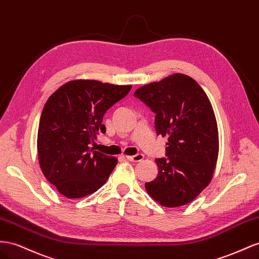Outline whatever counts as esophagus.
Here are the masks:
<instances>
[{
    "label": "esophagus",
    "mask_w": 259,
    "mask_h": 259,
    "mask_svg": "<svg viewBox=\"0 0 259 259\" xmlns=\"http://www.w3.org/2000/svg\"><path fill=\"white\" fill-rule=\"evenodd\" d=\"M145 158V156L143 153H137L135 156H126V159L128 161H133V162H139L142 161V160Z\"/></svg>",
    "instance_id": "obj_1"
}]
</instances>
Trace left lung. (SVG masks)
Masks as SVG:
<instances>
[{
  "mask_svg": "<svg viewBox=\"0 0 259 259\" xmlns=\"http://www.w3.org/2000/svg\"><path fill=\"white\" fill-rule=\"evenodd\" d=\"M134 95L156 113L158 135L167 137V158L155 160L158 177L145 183L146 191L163 207L184 206L210 183L218 160L211 102L196 80L182 73L147 83Z\"/></svg>",
  "mask_w": 259,
  "mask_h": 259,
  "instance_id": "1",
  "label": "left lung"
}]
</instances>
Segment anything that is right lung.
<instances>
[{"instance_id":"1","label":"right lung","mask_w":259,"mask_h":259,"mask_svg":"<svg viewBox=\"0 0 259 259\" xmlns=\"http://www.w3.org/2000/svg\"><path fill=\"white\" fill-rule=\"evenodd\" d=\"M132 85L95 79L67 81L49 97L41 113L37 151L47 180L66 198H81L106 183L115 157L94 150L107 110L128 94Z\"/></svg>"}]
</instances>
